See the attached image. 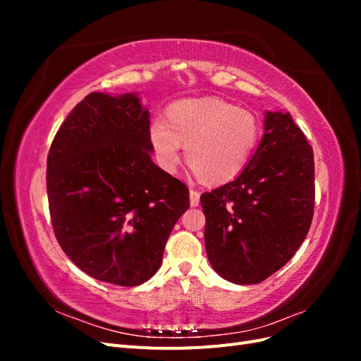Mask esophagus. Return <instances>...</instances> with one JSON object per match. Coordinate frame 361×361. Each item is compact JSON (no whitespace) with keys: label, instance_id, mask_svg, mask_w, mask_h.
<instances>
[{"label":"esophagus","instance_id":"esophagus-1","mask_svg":"<svg viewBox=\"0 0 361 361\" xmlns=\"http://www.w3.org/2000/svg\"><path fill=\"white\" fill-rule=\"evenodd\" d=\"M200 203V192L197 190H190V204L192 207L199 206Z\"/></svg>","mask_w":361,"mask_h":361}]
</instances>
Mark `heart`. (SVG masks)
Here are the masks:
<instances>
[{
	"instance_id": "b5f03b06",
	"label": "heart",
	"mask_w": 361,
	"mask_h": 361,
	"mask_svg": "<svg viewBox=\"0 0 361 361\" xmlns=\"http://www.w3.org/2000/svg\"><path fill=\"white\" fill-rule=\"evenodd\" d=\"M159 166L170 173L188 166L207 183L232 180L253 157L260 138L257 117L220 97L182 99L170 106L167 122L155 118L149 129Z\"/></svg>"
}]
</instances>
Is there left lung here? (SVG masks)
I'll use <instances>...</instances> for the list:
<instances>
[{"label": "left lung", "mask_w": 361, "mask_h": 361, "mask_svg": "<svg viewBox=\"0 0 361 361\" xmlns=\"http://www.w3.org/2000/svg\"><path fill=\"white\" fill-rule=\"evenodd\" d=\"M204 245L218 276L256 285L286 265L314 207L313 150L289 113L267 111L264 137L238 178L200 195Z\"/></svg>", "instance_id": "obj_1"}]
</instances>
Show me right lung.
I'll return each mask as SVG.
<instances>
[{"mask_svg":"<svg viewBox=\"0 0 361 361\" xmlns=\"http://www.w3.org/2000/svg\"><path fill=\"white\" fill-rule=\"evenodd\" d=\"M150 114L138 93H90L49 149L51 221L64 253L85 274L138 286L159 269L164 248L190 207L185 183L152 161Z\"/></svg>","mask_w":361,"mask_h":361,"instance_id":"obj_1","label":"right lung"}]
</instances>
